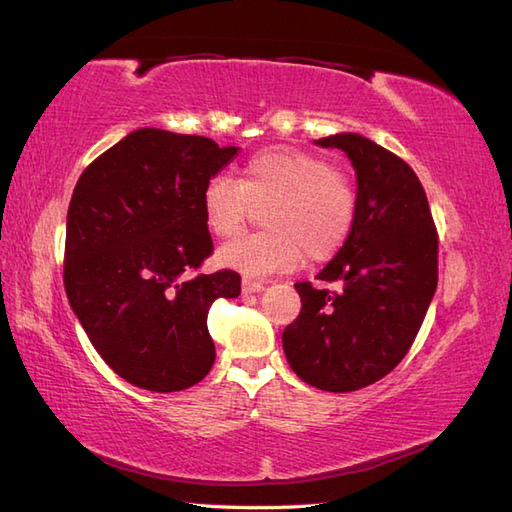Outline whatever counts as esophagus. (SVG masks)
I'll return each mask as SVG.
<instances>
[{
  "mask_svg": "<svg viewBox=\"0 0 512 512\" xmlns=\"http://www.w3.org/2000/svg\"><path fill=\"white\" fill-rule=\"evenodd\" d=\"M266 288L264 281H257V279H244L242 281V292L244 295H253V292H262Z\"/></svg>",
  "mask_w": 512,
  "mask_h": 512,
  "instance_id": "34e87169",
  "label": "esophagus"
}]
</instances>
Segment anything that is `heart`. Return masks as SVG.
Wrapping results in <instances>:
<instances>
[{
    "instance_id": "heart-1",
    "label": "heart",
    "mask_w": 512,
    "mask_h": 512,
    "mask_svg": "<svg viewBox=\"0 0 512 512\" xmlns=\"http://www.w3.org/2000/svg\"><path fill=\"white\" fill-rule=\"evenodd\" d=\"M266 231L235 237L217 262L246 277L295 268L303 250L310 259L334 255L356 217V189L328 160L301 149L259 151L246 162L242 180L217 173L204 184V224L217 237H231L255 206H264Z\"/></svg>"
}]
</instances>
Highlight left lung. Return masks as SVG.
Wrapping results in <instances>:
<instances>
[{"instance_id":"8db88e82","label":"left lung","mask_w":512,"mask_h":512,"mask_svg":"<svg viewBox=\"0 0 512 512\" xmlns=\"http://www.w3.org/2000/svg\"><path fill=\"white\" fill-rule=\"evenodd\" d=\"M341 149L356 171L350 235L317 279L295 284L301 312L284 330V352L303 383L356 391L394 369L416 339L438 286V233L416 173L361 134L314 140Z\"/></svg>"}]
</instances>
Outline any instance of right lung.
Segmentation results:
<instances>
[{"label":"right lung","instance_id":"1","mask_svg":"<svg viewBox=\"0 0 512 512\" xmlns=\"http://www.w3.org/2000/svg\"><path fill=\"white\" fill-rule=\"evenodd\" d=\"M211 138L143 127L76 182L63 284L76 319L114 372L140 389L182 391L211 372L206 317L235 299L233 270L189 277L213 253L204 184L237 156Z\"/></svg>","mask_w":512,"mask_h":512}]
</instances>
